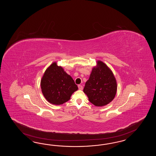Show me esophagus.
I'll use <instances>...</instances> for the list:
<instances>
[{"label": "esophagus", "mask_w": 156, "mask_h": 156, "mask_svg": "<svg viewBox=\"0 0 156 156\" xmlns=\"http://www.w3.org/2000/svg\"><path fill=\"white\" fill-rule=\"evenodd\" d=\"M78 89H79V90H82L83 89V86L82 85H78Z\"/></svg>", "instance_id": "1"}]
</instances>
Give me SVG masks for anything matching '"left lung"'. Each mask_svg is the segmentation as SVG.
<instances>
[{
  "label": "left lung",
  "instance_id": "1",
  "mask_svg": "<svg viewBox=\"0 0 156 156\" xmlns=\"http://www.w3.org/2000/svg\"><path fill=\"white\" fill-rule=\"evenodd\" d=\"M117 90V81L113 72L103 62L97 61L83 89L89 101L95 106H104L113 100Z\"/></svg>",
  "mask_w": 156,
  "mask_h": 156
}]
</instances>
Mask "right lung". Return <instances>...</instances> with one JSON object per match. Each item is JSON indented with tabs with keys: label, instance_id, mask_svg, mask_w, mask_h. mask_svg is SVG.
I'll use <instances>...</instances> for the list:
<instances>
[{
	"label": "right lung",
	"instance_id": "1",
	"mask_svg": "<svg viewBox=\"0 0 156 156\" xmlns=\"http://www.w3.org/2000/svg\"><path fill=\"white\" fill-rule=\"evenodd\" d=\"M42 94L48 102L60 105L70 99L71 95L78 89L71 76L62 66L53 62L44 71L41 80Z\"/></svg>",
	"mask_w": 156,
	"mask_h": 156
}]
</instances>
